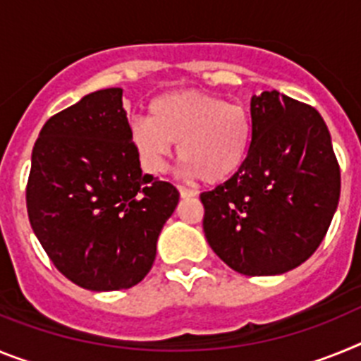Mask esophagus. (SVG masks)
I'll list each match as a JSON object with an SVG mask.
<instances>
[{
    "label": "esophagus",
    "mask_w": 361,
    "mask_h": 361,
    "mask_svg": "<svg viewBox=\"0 0 361 361\" xmlns=\"http://www.w3.org/2000/svg\"><path fill=\"white\" fill-rule=\"evenodd\" d=\"M178 193L183 199H190V197H195L199 191L193 190V188H186V186H178Z\"/></svg>",
    "instance_id": "esophagus-1"
}]
</instances>
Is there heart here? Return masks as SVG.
<instances>
[{"instance_id":"b5f03b06","label":"heart","mask_w":361,"mask_h":361,"mask_svg":"<svg viewBox=\"0 0 361 361\" xmlns=\"http://www.w3.org/2000/svg\"><path fill=\"white\" fill-rule=\"evenodd\" d=\"M132 145L149 173H162L177 145L180 173L216 184L240 170L253 142V121L240 103L195 90L155 97L132 124Z\"/></svg>"}]
</instances>
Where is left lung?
I'll use <instances>...</instances> for the list:
<instances>
[{
    "label": "left lung",
    "mask_w": 361,
    "mask_h": 361,
    "mask_svg": "<svg viewBox=\"0 0 361 361\" xmlns=\"http://www.w3.org/2000/svg\"><path fill=\"white\" fill-rule=\"evenodd\" d=\"M253 142L240 170L204 191L212 250L247 276L282 275L311 257L336 212L340 168L314 108L276 90L251 97Z\"/></svg>",
    "instance_id": "left-lung-1"
}]
</instances>
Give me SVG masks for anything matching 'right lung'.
I'll return each mask as SVG.
<instances>
[{
	"mask_svg": "<svg viewBox=\"0 0 361 361\" xmlns=\"http://www.w3.org/2000/svg\"><path fill=\"white\" fill-rule=\"evenodd\" d=\"M123 108L106 88L50 117L32 149L27 209L54 266L90 291L141 282L178 204L177 188L142 173Z\"/></svg>",
	"mask_w": 361,
	"mask_h": 361,
	"instance_id": "obj_1",
	"label": "right lung"
}]
</instances>
